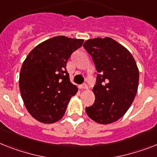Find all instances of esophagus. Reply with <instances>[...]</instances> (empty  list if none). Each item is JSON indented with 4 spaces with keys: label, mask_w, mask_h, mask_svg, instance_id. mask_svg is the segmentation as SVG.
<instances>
[{
    "label": "esophagus",
    "mask_w": 157,
    "mask_h": 157,
    "mask_svg": "<svg viewBox=\"0 0 157 157\" xmlns=\"http://www.w3.org/2000/svg\"><path fill=\"white\" fill-rule=\"evenodd\" d=\"M80 88H81L82 90H86V89H88V86L86 84H82V85L80 86Z\"/></svg>",
    "instance_id": "esophagus-1"
}]
</instances>
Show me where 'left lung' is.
Instances as JSON below:
<instances>
[{
	"label": "left lung",
	"instance_id": "left-lung-1",
	"mask_svg": "<svg viewBox=\"0 0 157 157\" xmlns=\"http://www.w3.org/2000/svg\"><path fill=\"white\" fill-rule=\"evenodd\" d=\"M83 47L91 55L96 71L95 100L86 107L94 122L109 124L120 120L134 101L139 84V70L126 48L111 37L89 39Z\"/></svg>",
	"mask_w": 157,
	"mask_h": 157
}]
</instances>
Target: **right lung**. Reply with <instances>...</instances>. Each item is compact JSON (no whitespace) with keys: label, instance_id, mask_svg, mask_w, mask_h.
I'll use <instances>...</instances> for the list:
<instances>
[{"label":"right lung","instance_id":"add662e5","mask_svg":"<svg viewBox=\"0 0 157 157\" xmlns=\"http://www.w3.org/2000/svg\"><path fill=\"white\" fill-rule=\"evenodd\" d=\"M82 43L83 39L54 37L38 44L23 62L21 94L27 111L37 121L54 124L64 116L70 99L78 91L70 81L67 61Z\"/></svg>","mask_w":157,"mask_h":157}]
</instances>
